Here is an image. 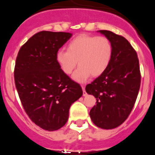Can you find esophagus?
I'll return each instance as SVG.
<instances>
[{"label": "esophagus", "mask_w": 155, "mask_h": 155, "mask_svg": "<svg viewBox=\"0 0 155 155\" xmlns=\"http://www.w3.org/2000/svg\"><path fill=\"white\" fill-rule=\"evenodd\" d=\"M81 87H82V90H83V95H84V96H85L86 94H87V93H86V91H85V86L81 85Z\"/></svg>", "instance_id": "esophagus-1"}]
</instances>
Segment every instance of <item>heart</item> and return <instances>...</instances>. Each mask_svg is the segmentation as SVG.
Segmentation results:
<instances>
[{
  "label": "heart",
  "mask_w": 155,
  "mask_h": 155,
  "mask_svg": "<svg viewBox=\"0 0 155 155\" xmlns=\"http://www.w3.org/2000/svg\"><path fill=\"white\" fill-rule=\"evenodd\" d=\"M113 57V46L104 36L81 34L74 38L67 46V51L57 52L56 60L61 71L71 74L78 62V69L73 78L84 82L90 76L99 77L109 68Z\"/></svg>",
  "instance_id": "obj_1"
}]
</instances>
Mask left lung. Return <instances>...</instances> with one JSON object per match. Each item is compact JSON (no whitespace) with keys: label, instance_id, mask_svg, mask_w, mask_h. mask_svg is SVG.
I'll list each match as a JSON object with an SVG mask.
<instances>
[{"label":"left lung","instance_id":"obj_1","mask_svg":"<svg viewBox=\"0 0 155 155\" xmlns=\"http://www.w3.org/2000/svg\"><path fill=\"white\" fill-rule=\"evenodd\" d=\"M113 46L112 61L101 76L86 85L87 94L96 98L90 111L94 124L109 130L121 125L136 102L140 86V71L136 50L124 36L99 30Z\"/></svg>","mask_w":155,"mask_h":155}]
</instances>
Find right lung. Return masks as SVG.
<instances>
[{"mask_svg": "<svg viewBox=\"0 0 155 155\" xmlns=\"http://www.w3.org/2000/svg\"><path fill=\"white\" fill-rule=\"evenodd\" d=\"M72 35L42 31L19 50L14 71L21 105L34 124L53 131L66 124L71 104L81 97L80 84L59 67L56 55Z\"/></svg>", "mask_w": 155, "mask_h": 155, "instance_id": "1", "label": "right lung"}]
</instances>
